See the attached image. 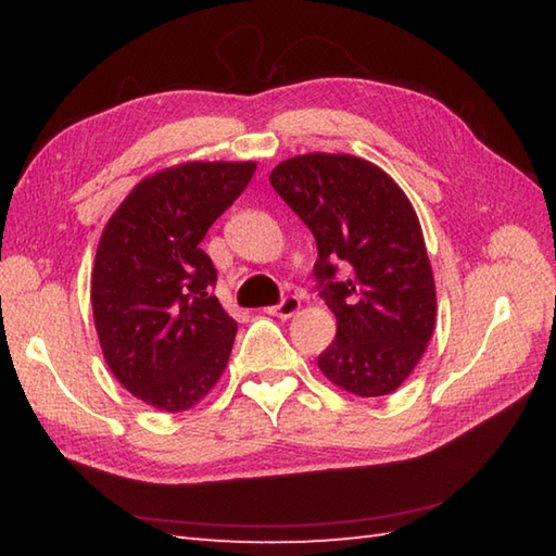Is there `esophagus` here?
<instances>
[{
    "mask_svg": "<svg viewBox=\"0 0 556 556\" xmlns=\"http://www.w3.org/2000/svg\"><path fill=\"white\" fill-rule=\"evenodd\" d=\"M301 311V301H299V296H285L281 299L277 305H271V308H267V313H271V315H277V317H291V315H296Z\"/></svg>",
    "mask_w": 556,
    "mask_h": 556,
    "instance_id": "1",
    "label": "esophagus"
}]
</instances>
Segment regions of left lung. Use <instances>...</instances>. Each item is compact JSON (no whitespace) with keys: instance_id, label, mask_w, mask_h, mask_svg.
Segmentation results:
<instances>
[{"instance_id":"8db88e82","label":"left lung","mask_w":556,"mask_h":556,"mask_svg":"<svg viewBox=\"0 0 556 556\" xmlns=\"http://www.w3.org/2000/svg\"><path fill=\"white\" fill-rule=\"evenodd\" d=\"M269 184L315 236L313 275L337 317L317 365L356 396H384L416 368L434 332L437 293L416 210L377 164L311 152ZM345 267L336 277V265Z\"/></svg>"}]
</instances>
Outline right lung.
<instances>
[{
  "instance_id": "add662e5",
  "label": "right lung",
  "mask_w": 556,
  "mask_h": 556,
  "mask_svg": "<svg viewBox=\"0 0 556 556\" xmlns=\"http://www.w3.org/2000/svg\"><path fill=\"white\" fill-rule=\"evenodd\" d=\"M255 162H186L140 181L110 217L92 267L100 346L128 392L181 413L217 384L236 320L212 287L217 269L200 248L243 193Z\"/></svg>"
}]
</instances>
